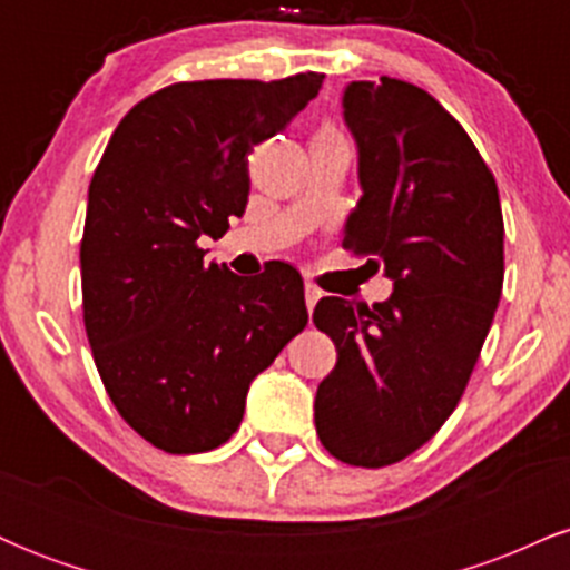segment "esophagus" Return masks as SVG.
I'll list each match as a JSON object with an SVG mask.
<instances>
[{
  "label": "esophagus",
  "instance_id": "esophagus-1",
  "mask_svg": "<svg viewBox=\"0 0 570 570\" xmlns=\"http://www.w3.org/2000/svg\"><path fill=\"white\" fill-rule=\"evenodd\" d=\"M318 299H322V289H318L316 284H311V281H307V284H305V305H307V311H313Z\"/></svg>",
  "mask_w": 570,
  "mask_h": 570
}]
</instances>
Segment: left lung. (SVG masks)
I'll list each match as a JSON object with an SVG mask.
<instances>
[{
	"instance_id": "left-lung-1",
	"label": "left lung",
	"mask_w": 570,
	"mask_h": 570,
	"mask_svg": "<svg viewBox=\"0 0 570 570\" xmlns=\"http://www.w3.org/2000/svg\"><path fill=\"white\" fill-rule=\"evenodd\" d=\"M343 120L362 198L343 246L383 267L375 305L322 297L313 324L337 364L318 383V440L351 466L415 453L461 402L503 286V217L493 174L466 130L417 85L348 82Z\"/></svg>"
}]
</instances>
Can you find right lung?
I'll return each mask as SVG.
<instances>
[{
    "label": "right lung",
    "instance_id": "add662e5",
    "mask_svg": "<svg viewBox=\"0 0 570 570\" xmlns=\"http://www.w3.org/2000/svg\"><path fill=\"white\" fill-rule=\"evenodd\" d=\"M324 75L176 82L115 128L88 189L80 246L85 332L136 434L174 455L219 448L248 385L307 324L303 278L203 263L248 203V153L292 122Z\"/></svg>",
    "mask_w": 570,
    "mask_h": 570
}]
</instances>
